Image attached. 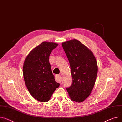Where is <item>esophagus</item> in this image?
Masks as SVG:
<instances>
[{
  "label": "esophagus",
  "instance_id": "esophagus-1",
  "mask_svg": "<svg viewBox=\"0 0 122 122\" xmlns=\"http://www.w3.org/2000/svg\"><path fill=\"white\" fill-rule=\"evenodd\" d=\"M56 79L57 81H58V82H61V80H62V76L60 75H58L56 76Z\"/></svg>",
  "mask_w": 122,
  "mask_h": 122
}]
</instances>
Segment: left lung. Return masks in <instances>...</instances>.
<instances>
[{"instance_id": "8db88e82", "label": "left lung", "mask_w": 122, "mask_h": 122, "mask_svg": "<svg viewBox=\"0 0 122 122\" xmlns=\"http://www.w3.org/2000/svg\"><path fill=\"white\" fill-rule=\"evenodd\" d=\"M69 60L72 83L67 91L72 101L81 102L92 92L98 73V66L93 52L76 39L62 44Z\"/></svg>"}]
</instances>
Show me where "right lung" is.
<instances>
[{"mask_svg": "<svg viewBox=\"0 0 122 122\" xmlns=\"http://www.w3.org/2000/svg\"><path fill=\"white\" fill-rule=\"evenodd\" d=\"M57 46L44 42L30 52L24 62L23 75L26 87L31 96L41 102L49 101L60 85L55 81L49 62L50 55Z\"/></svg>", "mask_w": 122, "mask_h": 122, "instance_id": "add662e5", "label": "right lung"}]
</instances>
